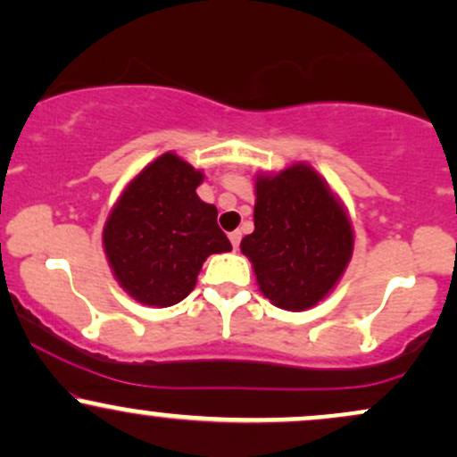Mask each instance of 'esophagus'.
<instances>
[{
    "instance_id": "34e87169",
    "label": "esophagus",
    "mask_w": 457,
    "mask_h": 457,
    "mask_svg": "<svg viewBox=\"0 0 457 457\" xmlns=\"http://www.w3.org/2000/svg\"><path fill=\"white\" fill-rule=\"evenodd\" d=\"M240 238H243V234H240L238 229H236V232L229 234V240H232V246H234V249H238V246H240Z\"/></svg>"
}]
</instances>
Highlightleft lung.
Returning <instances> with one entry per match:
<instances>
[{
	"label": "left lung",
	"mask_w": 457,
	"mask_h": 457,
	"mask_svg": "<svg viewBox=\"0 0 457 457\" xmlns=\"http://www.w3.org/2000/svg\"><path fill=\"white\" fill-rule=\"evenodd\" d=\"M255 229L240 251L275 307L303 312L318 305L353 258L348 214L307 162L255 178Z\"/></svg>",
	"instance_id": "left-lung-1"
}]
</instances>
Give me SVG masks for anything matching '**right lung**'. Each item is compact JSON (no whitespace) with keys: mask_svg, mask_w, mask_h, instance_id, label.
<instances>
[{"mask_svg":"<svg viewBox=\"0 0 457 457\" xmlns=\"http://www.w3.org/2000/svg\"><path fill=\"white\" fill-rule=\"evenodd\" d=\"M204 174L165 152L124 188L103 229L115 279L135 301L171 307L188 296L208 255L232 249L217 208L195 188Z\"/></svg>","mask_w":457,"mask_h":457,"instance_id":"1","label":"right lung"}]
</instances>
